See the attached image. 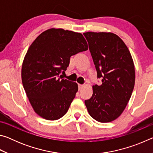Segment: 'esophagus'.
I'll list each match as a JSON object with an SVG mask.
<instances>
[{
  "mask_svg": "<svg viewBox=\"0 0 153 153\" xmlns=\"http://www.w3.org/2000/svg\"><path fill=\"white\" fill-rule=\"evenodd\" d=\"M82 87H83V85H82V84H78V88H79V89H81Z\"/></svg>",
  "mask_w": 153,
  "mask_h": 153,
  "instance_id": "1",
  "label": "esophagus"
}]
</instances>
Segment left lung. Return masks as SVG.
<instances>
[{
    "mask_svg": "<svg viewBox=\"0 0 153 153\" xmlns=\"http://www.w3.org/2000/svg\"><path fill=\"white\" fill-rule=\"evenodd\" d=\"M84 36L102 84L93 86V94L85 100L91 117L101 123L111 122L125 109L135 84L133 59L127 46L117 35L86 32Z\"/></svg>",
    "mask_w": 153,
    "mask_h": 153,
    "instance_id": "1",
    "label": "left lung"
}]
</instances>
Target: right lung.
Returning <instances> with one entry per match:
<instances>
[{"label":"right lung","instance_id":"add662e5","mask_svg":"<svg viewBox=\"0 0 153 153\" xmlns=\"http://www.w3.org/2000/svg\"><path fill=\"white\" fill-rule=\"evenodd\" d=\"M87 50L82 33L61 28L45 31L30 45L22 65V84L41 117L56 120L65 115L78 86L59 75L65 73L71 56Z\"/></svg>","mask_w":153,"mask_h":153}]
</instances>
